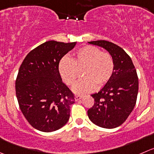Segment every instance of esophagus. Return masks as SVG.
Returning <instances> with one entry per match:
<instances>
[{"mask_svg": "<svg viewBox=\"0 0 154 154\" xmlns=\"http://www.w3.org/2000/svg\"><path fill=\"white\" fill-rule=\"evenodd\" d=\"M82 98H83V96H82V95H76V96H75V101H78V100L81 99Z\"/></svg>", "mask_w": 154, "mask_h": 154, "instance_id": "34e87169", "label": "esophagus"}]
</instances>
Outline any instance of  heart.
I'll use <instances>...</instances> for the list:
<instances>
[{"instance_id": "b5f03b06", "label": "heart", "mask_w": 154, "mask_h": 154, "mask_svg": "<svg viewBox=\"0 0 154 154\" xmlns=\"http://www.w3.org/2000/svg\"><path fill=\"white\" fill-rule=\"evenodd\" d=\"M82 71L83 79L74 86V92L86 94L95 90L97 85L104 86L110 80L114 71V62L107 52H101L98 47L85 46L79 49L72 59L64 57L59 64V71L66 85L72 86Z\"/></svg>"}]
</instances>
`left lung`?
Segmentation results:
<instances>
[{
    "label": "left lung",
    "instance_id": "obj_1",
    "mask_svg": "<svg viewBox=\"0 0 154 154\" xmlns=\"http://www.w3.org/2000/svg\"><path fill=\"white\" fill-rule=\"evenodd\" d=\"M109 52L114 62L111 78L98 92L92 94L93 106L88 110L89 120L97 126L113 129L123 124L135 107L138 78L130 56L120 47L107 41L89 42Z\"/></svg>",
    "mask_w": 154,
    "mask_h": 154
}]
</instances>
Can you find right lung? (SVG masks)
Listing matches in <instances>:
<instances>
[{"label":"right lung","instance_id":"add662e5","mask_svg":"<svg viewBox=\"0 0 154 154\" xmlns=\"http://www.w3.org/2000/svg\"><path fill=\"white\" fill-rule=\"evenodd\" d=\"M75 45L47 41L31 50L20 65L16 80L18 103L27 121L37 130L56 131L69 120L74 94L62 82L59 64Z\"/></svg>","mask_w":154,"mask_h":154}]
</instances>
